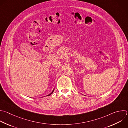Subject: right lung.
<instances>
[{"label":"right lung","instance_id":"obj_1","mask_svg":"<svg viewBox=\"0 0 128 128\" xmlns=\"http://www.w3.org/2000/svg\"><path fill=\"white\" fill-rule=\"evenodd\" d=\"M54 90H53V91H52V92H51V94H48V95H47V96H50V95H51V94H53V92H54Z\"/></svg>","mask_w":128,"mask_h":128}]
</instances>
